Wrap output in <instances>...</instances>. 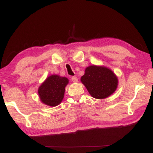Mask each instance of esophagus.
Segmentation results:
<instances>
[{
    "label": "esophagus",
    "mask_w": 153,
    "mask_h": 153,
    "mask_svg": "<svg viewBox=\"0 0 153 153\" xmlns=\"http://www.w3.org/2000/svg\"><path fill=\"white\" fill-rule=\"evenodd\" d=\"M72 81L74 82V83H76V82H78V79H77L76 76H72Z\"/></svg>",
    "instance_id": "esophagus-1"
}]
</instances>
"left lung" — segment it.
<instances>
[{
	"label": "left lung",
	"instance_id": "8db88e82",
	"mask_svg": "<svg viewBox=\"0 0 153 153\" xmlns=\"http://www.w3.org/2000/svg\"><path fill=\"white\" fill-rule=\"evenodd\" d=\"M81 81L90 94L97 99L109 97L116 91L118 85V79L111 69L95 65L86 68Z\"/></svg>",
	"mask_w": 153,
	"mask_h": 153
}]
</instances>
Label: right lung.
Wrapping results in <instances>:
<instances>
[{"label": "right lung", "instance_id": "obj_1", "mask_svg": "<svg viewBox=\"0 0 153 153\" xmlns=\"http://www.w3.org/2000/svg\"><path fill=\"white\" fill-rule=\"evenodd\" d=\"M68 83V79L59 75L52 74L47 77L38 88L41 102L50 107L57 106L63 99L65 88Z\"/></svg>", "mask_w": 153, "mask_h": 153}]
</instances>
